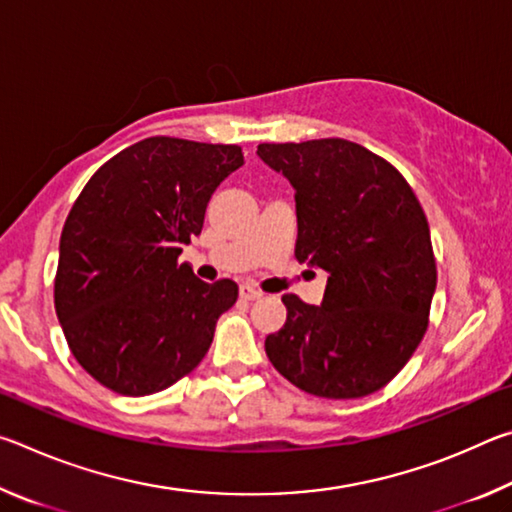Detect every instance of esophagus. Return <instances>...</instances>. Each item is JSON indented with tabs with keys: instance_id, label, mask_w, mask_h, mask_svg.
<instances>
[{
	"instance_id": "esophagus-1",
	"label": "esophagus",
	"mask_w": 512,
	"mask_h": 512,
	"mask_svg": "<svg viewBox=\"0 0 512 512\" xmlns=\"http://www.w3.org/2000/svg\"><path fill=\"white\" fill-rule=\"evenodd\" d=\"M239 296L244 298V300H257V298H262L264 293L259 291V289H255V287H250V284H244V287L239 289Z\"/></svg>"
}]
</instances>
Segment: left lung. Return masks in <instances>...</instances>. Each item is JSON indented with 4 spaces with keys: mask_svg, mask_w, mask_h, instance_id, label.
I'll return each mask as SVG.
<instances>
[{
    "mask_svg": "<svg viewBox=\"0 0 512 512\" xmlns=\"http://www.w3.org/2000/svg\"><path fill=\"white\" fill-rule=\"evenodd\" d=\"M257 155L296 189V259L329 275L323 305L284 293L268 359L327 400L379 391L429 325L438 275L420 201L391 162L341 137L259 144Z\"/></svg>",
    "mask_w": 512,
    "mask_h": 512,
    "instance_id": "obj_1",
    "label": "left lung"
}]
</instances>
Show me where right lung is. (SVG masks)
<instances>
[{
	"instance_id": "right-lung-1",
	"label": "right lung",
	"mask_w": 512,
	"mask_h": 512,
	"mask_svg": "<svg viewBox=\"0 0 512 512\" xmlns=\"http://www.w3.org/2000/svg\"><path fill=\"white\" fill-rule=\"evenodd\" d=\"M241 164L237 144L146 137L103 164L69 210L56 314L74 359L110 391H164L210 350L239 287L198 280L178 255L201 235L214 189Z\"/></svg>"
}]
</instances>
